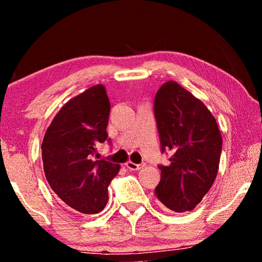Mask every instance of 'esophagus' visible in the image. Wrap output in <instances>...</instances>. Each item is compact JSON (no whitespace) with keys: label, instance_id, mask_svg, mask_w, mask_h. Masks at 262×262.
<instances>
[{"label":"esophagus","instance_id":"obj_1","mask_svg":"<svg viewBox=\"0 0 262 262\" xmlns=\"http://www.w3.org/2000/svg\"><path fill=\"white\" fill-rule=\"evenodd\" d=\"M126 166H127V168H129L130 171H137V170H141V168L144 166V163L135 164V163H133V162H127L126 163Z\"/></svg>","mask_w":262,"mask_h":262}]
</instances>
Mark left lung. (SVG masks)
I'll return each instance as SVG.
<instances>
[{"mask_svg":"<svg viewBox=\"0 0 262 262\" xmlns=\"http://www.w3.org/2000/svg\"><path fill=\"white\" fill-rule=\"evenodd\" d=\"M154 113L161 151L172 154L167 166L158 165L161 181L155 193L170 210H193L210 189L219 171V126L206 105L174 81L159 88Z\"/></svg>","mask_w":262,"mask_h":262,"instance_id":"obj_1","label":"left lung"}]
</instances>
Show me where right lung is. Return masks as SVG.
I'll list each match as a JSON object with an SVG mask.
<instances>
[{
  "label": "right lung",
  "mask_w": 262,
  "mask_h": 262,
  "mask_svg": "<svg viewBox=\"0 0 262 262\" xmlns=\"http://www.w3.org/2000/svg\"><path fill=\"white\" fill-rule=\"evenodd\" d=\"M110 101L103 85L74 97L53 119L41 150L46 179L62 203L82 214H98L108 201V186L119 164L96 161V144L107 140Z\"/></svg>",
  "instance_id": "add662e5"
}]
</instances>
